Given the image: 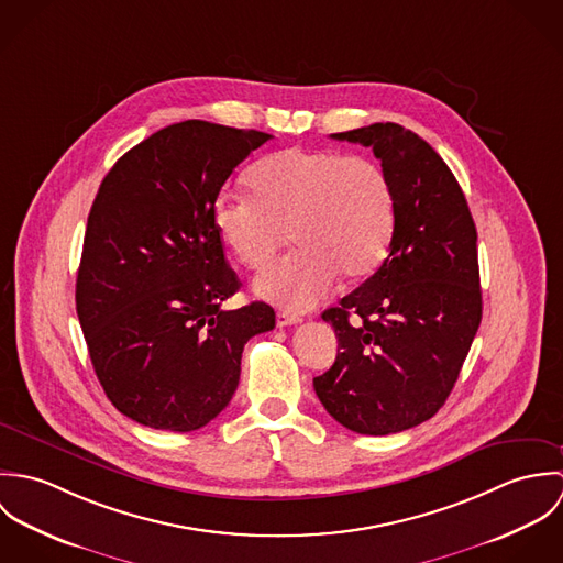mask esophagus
Instances as JSON below:
<instances>
[{
  "mask_svg": "<svg viewBox=\"0 0 563 563\" xmlns=\"http://www.w3.org/2000/svg\"><path fill=\"white\" fill-rule=\"evenodd\" d=\"M297 322H301V317H297V314H292L288 310L277 312V327H288V324H297Z\"/></svg>",
  "mask_w": 563,
  "mask_h": 563,
  "instance_id": "1",
  "label": "esophagus"
}]
</instances>
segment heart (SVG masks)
<instances>
[{"instance_id":"heart-1","label":"heart","mask_w":563,"mask_h":563,"mask_svg":"<svg viewBox=\"0 0 563 563\" xmlns=\"http://www.w3.org/2000/svg\"><path fill=\"white\" fill-rule=\"evenodd\" d=\"M251 190H221L212 221L242 266L264 268L290 241L282 262L255 279V292L288 310H310L338 275L357 282L386 260L399 203L388 170L368 156L290 147L257 162Z\"/></svg>"}]
</instances>
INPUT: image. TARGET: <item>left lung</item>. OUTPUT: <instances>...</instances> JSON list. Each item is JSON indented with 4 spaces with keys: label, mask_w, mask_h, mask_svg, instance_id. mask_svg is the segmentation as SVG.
<instances>
[{
    "label": "left lung",
    "mask_w": 563,
    "mask_h": 563,
    "mask_svg": "<svg viewBox=\"0 0 563 563\" xmlns=\"http://www.w3.org/2000/svg\"><path fill=\"white\" fill-rule=\"evenodd\" d=\"M331 139L373 147L399 219L384 264L322 312L340 349L314 390L342 427L399 433L449 399L479 329L477 230L455 175L418 134L373 123Z\"/></svg>",
    "instance_id": "1"
}]
</instances>
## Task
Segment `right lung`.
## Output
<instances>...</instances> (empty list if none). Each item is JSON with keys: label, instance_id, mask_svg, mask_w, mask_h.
I'll use <instances>...</instances> for the list:
<instances>
[{"label": "right lung", "instance_id": "1", "mask_svg": "<svg viewBox=\"0 0 563 563\" xmlns=\"http://www.w3.org/2000/svg\"><path fill=\"white\" fill-rule=\"evenodd\" d=\"M271 134L181 121L103 177L92 201L76 308L97 379L128 418L195 431L232 401L249 338L271 331L262 301L223 310L241 282L212 221L225 179Z\"/></svg>", "mask_w": 563, "mask_h": 563}]
</instances>
